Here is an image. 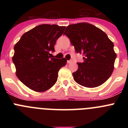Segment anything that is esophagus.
<instances>
[{
	"mask_svg": "<svg viewBox=\"0 0 128 128\" xmlns=\"http://www.w3.org/2000/svg\"><path fill=\"white\" fill-rule=\"evenodd\" d=\"M72 62V60H68L67 61V63H68V64H69V63H71Z\"/></svg>",
	"mask_w": 128,
	"mask_h": 128,
	"instance_id": "obj_1",
	"label": "esophagus"
}]
</instances>
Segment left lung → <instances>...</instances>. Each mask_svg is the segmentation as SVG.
<instances>
[{
  "mask_svg": "<svg viewBox=\"0 0 128 128\" xmlns=\"http://www.w3.org/2000/svg\"><path fill=\"white\" fill-rule=\"evenodd\" d=\"M63 34L67 36L77 53L82 54V63H78L72 73L77 83L87 88L103 84L111 76L117 54L114 43L101 29L88 23L67 26Z\"/></svg>",
  "mask_w": 128,
  "mask_h": 128,
  "instance_id": "1",
  "label": "left lung"
}]
</instances>
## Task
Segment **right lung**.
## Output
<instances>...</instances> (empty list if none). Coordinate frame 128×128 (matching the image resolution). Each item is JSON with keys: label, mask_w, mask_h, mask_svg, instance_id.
Instances as JSON below:
<instances>
[{"label": "right lung", "mask_w": 128, "mask_h": 128, "mask_svg": "<svg viewBox=\"0 0 128 128\" xmlns=\"http://www.w3.org/2000/svg\"><path fill=\"white\" fill-rule=\"evenodd\" d=\"M65 26L42 24L25 32L14 47L13 62L16 74L31 90L42 92L56 82L59 70L65 66V58H51L56 40Z\"/></svg>", "instance_id": "obj_1"}]
</instances>
